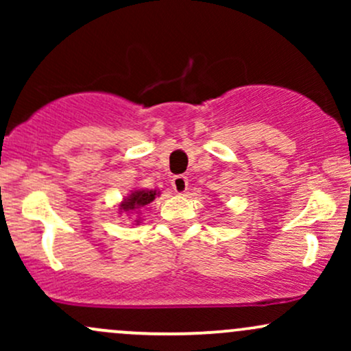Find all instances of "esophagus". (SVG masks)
I'll list each match as a JSON object with an SVG mask.
<instances>
[{
    "instance_id": "34e87169",
    "label": "esophagus",
    "mask_w": 351,
    "mask_h": 351,
    "mask_svg": "<svg viewBox=\"0 0 351 351\" xmlns=\"http://www.w3.org/2000/svg\"><path fill=\"white\" fill-rule=\"evenodd\" d=\"M171 186L176 193H178V195H183V193H186V189H188V178L183 175L173 176Z\"/></svg>"
}]
</instances>
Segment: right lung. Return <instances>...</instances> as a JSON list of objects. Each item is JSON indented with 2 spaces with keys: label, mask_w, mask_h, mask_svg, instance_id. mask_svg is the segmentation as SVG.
I'll use <instances>...</instances> for the list:
<instances>
[{
  "label": "right lung",
  "mask_w": 351,
  "mask_h": 351,
  "mask_svg": "<svg viewBox=\"0 0 351 351\" xmlns=\"http://www.w3.org/2000/svg\"><path fill=\"white\" fill-rule=\"evenodd\" d=\"M156 195H158V193L152 191V189H135V191H132L130 195L123 199V203L120 204V209H123L125 213L140 209L147 206V204H150L152 201L155 199ZM136 223H138V221H136Z\"/></svg>",
  "instance_id": "add662e5"
}]
</instances>
